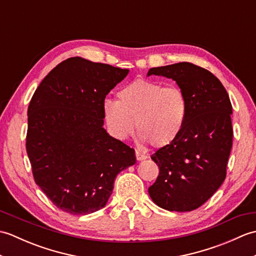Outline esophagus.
<instances>
[{"instance_id":"34e87169","label":"esophagus","mask_w":256,"mask_h":256,"mask_svg":"<svg viewBox=\"0 0 256 256\" xmlns=\"http://www.w3.org/2000/svg\"><path fill=\"white\" fill-rule=\"evenodd\" d=\"M135 156H136V160H138V162H140V160H144L148 158V156L144 155V154H142V153H140V152H136V153H135Z\"/></svg>"}]
</instances>
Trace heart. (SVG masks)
Returning a JSON list of instances; mask_svg holds the SVG:
<instances>
[{
  "label": "heart",
  "mask_w": 256,
  "mask_h": 256,
  "mask_svg": "<svg viewBox=\"0 0 256 256\" xmlns=\"http://www.w3.org/2000/svg\"><path fill=\"white\" fill-rule=\"evenodd\" d=\"M102 110L108 131L116 138H128L136 122L143 143L164 148L182 133L188 103L186 96L177 86L136 79L118 90V101L103 102Z\"/></svg>",
  "instance_id": "heart-1"
}]
</instances>
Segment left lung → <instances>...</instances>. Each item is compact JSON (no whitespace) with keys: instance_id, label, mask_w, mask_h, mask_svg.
<instances>
[{"instance_id":"left-lung-1","label":"left lung","mask_w":256,"mask_h":256,"mask_svg":"<svg viewBox=\"0 0 256 256\" xmlns=\"http://www.w3.org/2000/svg\"><path fill=\"white\" fill-rule=\"evenodd\" d=\"M176 81L188 103L184 126L170 145L150 156L160 175L148 188L168 211L199 208L224 182L232 148V106L224 86L208 70L190 62L150 68V76Z\"/></svg>"}]
</instances>
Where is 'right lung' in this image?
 Here are the masks:
<instances>
[{
  "instance_id": "obj_1",
  "label": "right lung",
  "mask_w": 256,
  "mask_h": 256,
  "mask_svg": "<svg viewBox=\"0 0 256 256\" xmlns=\"http://www.w3.org/2000/svg\"><path fill=\"white\" fill-rule=\"evenodd\" d=\"M130 70L81 57L64 60L38 86L27 110L26 150L38 186L72 214L102 209L135 150L103 128L106 96Z\"/></svg>"
}]
</instances>
